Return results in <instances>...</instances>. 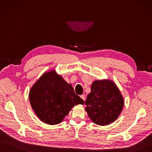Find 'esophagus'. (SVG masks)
<instances>
[{
  "label": "esophagus",
  "instance_id": "esophagus-1",
  "mask_svg": "<svg viewBox=\"0 0 152 152\" xmlns=\"http://www.w3.org/2000/svg\"><path fill=\"white\" fill-rule=\"evenodd\" d=\"M80 97H81V99H83L84 102H85V95L82 94V95H81Z\"/></svg>",
  "mask_w": 152,
  "mask_h": 152
}]
</instances>
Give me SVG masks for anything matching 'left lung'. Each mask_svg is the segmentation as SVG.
Wrapping results in <instances>:
<instances>
[{"mask_svg":"<svg viewBox=\"0 0 152 152\" xmlns=\"http://www.w3.org/2000/svg\"><path fill=\"white\" fill-rule=\"evenodd\" d=\"M85 103L91 120L98 125L105 126L118 118L124 106V99L113 81L95 80Z\"/></svg>","mask_w":152,"mask_h":152,"instance_id":"1","label":"left lung"}]
</instances>
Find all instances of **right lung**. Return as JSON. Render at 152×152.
I'll use <instances>...</instances> for the list:
<instances>
[{
    "label": "right lung",
    "mask_w": 152,
    "mask_h": 152,
    "mask_svg": "<svg viewBox=\"0 0 152 152\" xmlns=\"http://www.w3.org/2000/svg\"><path fill=\"white\" fill-rule=\"evenodd\" d=\"M29 98L39 120L51 125L63 121L75 105L84 103L71 84L55 69L45 72L39 78L30 89Z\"/></svg>",
    "instance_id": "right-lung-1"
}]
</instances>
